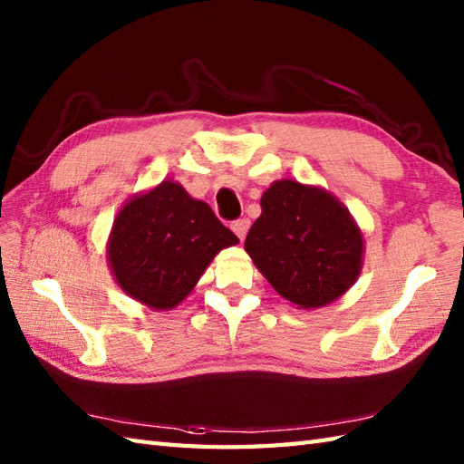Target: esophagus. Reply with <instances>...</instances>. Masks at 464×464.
<instances>
[{
    "mask_svg": "<svg viewBox=\"0 0 464 464\" xmlns=\"http://www.w3.org/2000/svg\"><path fill=\"white\" fill-rule=\"evenodd\" d=\"M249 225H251L249 219H245V217H243V219H237V221L231 223V229H233V233L237 235V237L243 241L245 235H247V231H249Z\"/></svg>",
    "mask_w": 464,
    "mask_h": 464,
    "instance_id": "esophagus-1",
    "label": "esophagus"
}]
</instances>
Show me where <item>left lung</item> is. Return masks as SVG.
I'll return each instance as SVG.
<instances>
[{
    "label": "left lung",
    "instance_id": "obj_1",
    "mask_svg": "<svg viewBox=\"0 0 464 464\" xmlns=\"http://www.w3.org/2000/svg\"><path fill=\"white\" fill-rule=\"evenodd\" d=\"M245 251L283 299L309 311L337 301L359 279L364 239L333 193L279 179L261 197Z\"/></svg>",
    "mask_w": 464,
    "mask_h": 464
}]
</instances>
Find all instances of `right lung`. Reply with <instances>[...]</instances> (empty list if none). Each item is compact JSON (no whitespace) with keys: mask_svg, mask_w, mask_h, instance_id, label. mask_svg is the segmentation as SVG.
Masks as SVG:
<instances>
[{"mask_svg":"<svg viewBox=\"0 0 464 464\" xmlns=\"http://www.w3.org/2000/svg\"><path fill=\"white\" fill-rule=\"evenodd\" d=\"M237 243L209 205L165 179L135 193L115 215L107 265L125 295L169 311L195 289L215 255Z\"/></svg>","mask_w":464,"mask_h":464,"instance_id":"1","label":"right lung"}]
</instances>
